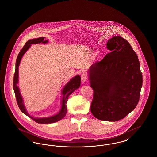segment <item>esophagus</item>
Listing matches in <instances>:
<instances>
[{
    "label": "esophagus",
    "mask_w": 157,
    "mask_h": 157,
    "mask_svg": "<svg viewBox=\"0 0 157 157\" xmlns=\"http://www.w3.org/2000/svg\"><path fill=\"white\" fill-rule=\"evenodd\" d=\"M88 79V76L86 74H82L81 75V81H82V83L86 82Z\"/></svg>",
    "instance_id": "1"
}]
</instances>
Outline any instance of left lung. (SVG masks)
Masks as SVG:
<instances>
[{
    "instance_id": "8db88e82",
    "label": "left lung",
    "mask_w": 157,
    "mask_h": 157,
    "mask_svg": "<svg viewBox=\"0 0 157 157\" xmlns=\"http://www.w3.org/2000/svg\"><path fill=\"white\" fill-rule=\"evenodd\" d=\"M111 52L88 70L94 90L90 111L98 120L117 121L124 118L138 104L142 85L138 58L126 39H110Z\"/></svg>"
}]
</instances>
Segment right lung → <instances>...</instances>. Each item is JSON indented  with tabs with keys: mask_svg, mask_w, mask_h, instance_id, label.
I'll return each instance as SVG.
<instances>
[{
	"mask_svg": "<svg viewBox=\"0 0 157 157\" xmlns=\"http://www.w3.org/2000/svg\"><path fill=\"white\" fill-rule=\"evenodd\" d=\"M45 37H40L35 39H31L29 40L26 42L25 46L22 48V49L21 50L20 52L19 53L18 56L16 59V69H15V74L13 78V90L15 92V97L16 99V101L18 105V106L21 111L26 115L29 117L31 119L35 121L38 124H51L54 123L57 121H59V120H62L65 115L67 112V102L68 97L76 90L78 89L81 85V77L79 75H76L75 77L72 78L69 82L67 83L65 85L64 88L62 90V93L63 95L62 97V108L60 110L59 112L52 117H48V118H33L31 117L30 115L27 112L26 108L23 104V99L19 89L18 86H17V83H18V73H19V65L20 64L21 60L22 58L23 55L24 53L26 52L28 49L30 48L32 44H37L39 43L42 44H46L48 42L47 40H44Z\"/></svg>",
	"mask_w": 157,
	"mask_h": 157,
	"instance_id": "obj_1",
	"label": "right lung"
}]
</instances>
